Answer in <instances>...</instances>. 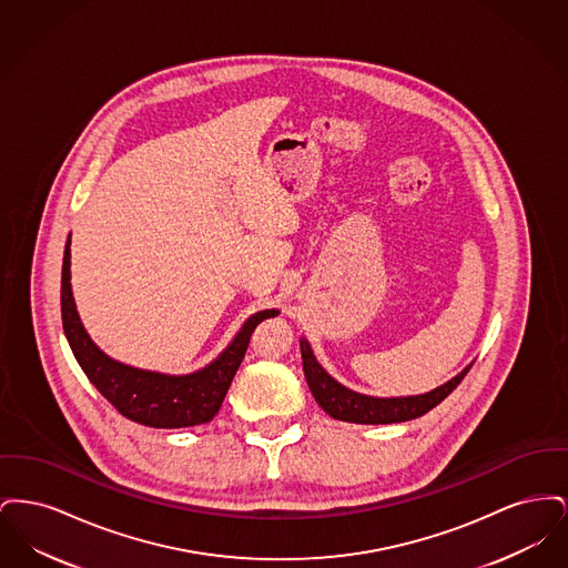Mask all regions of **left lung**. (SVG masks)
Masks as SVG:
<instances>
[{
    "label": "left lung",
    "mask_w": 568,
    "mask_h": 568,
    "mask_svg": "<svg viewBox=\"0 0 568 568\" xmlns=\"http://www.w3.org/2000/svg\"><path fill=\"white\" fill-rule=\"evenodd\" d=\"M300 349H302L304 377L317 405L322 406L329 417L341 422H352V424H400V422L422 417L434 406L440 405L458 387L459 381L466 377V373L473 366V364L466 366L459 375L428 394L403 396V398H375V396H364L347 389L345 385L329 377L322 368V364L315 359L311 345L304 338L300 341Z\"/></svg>",
    "instance_id": "obj_1"
}]
</instances>
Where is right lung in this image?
<instances>
[{"label":"right lung","mask_w":568,"mask_h":568,"mask_svg":"<svg viewBox=\"0 0 568 568\" xmlns=\"http://www.w3.org/2000/svg\"><path fill=\"white\" fill-rule=\"evenodd\" d=\"M274 315H278L276 308L251 315L225 352L191 375H163L121 364L102 352L82 327L70 283V239L65 243L61 268V322L65 338L87 378L110 405L135 424L149 428H191L211 422L243 362L253 329Z\"/></svg>","instance_id":"1"}]
</instances>
